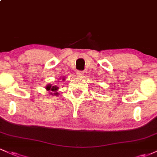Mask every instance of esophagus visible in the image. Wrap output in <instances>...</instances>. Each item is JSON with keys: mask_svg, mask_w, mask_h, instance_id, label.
Segmentation results:
<instances>
[{"mask_svg": "<svg viewBox=\"0 0 157 157\" xmlns=\"http://www.w3.org/2000/svg\"><path fill=\"white\" fill-rule=\"evenodd\" d=\"M77 75L78 77H82L83 76V72L82 71H78L77 72Z\"/></svg>", "mask_w": 157, "mask_h": 157, "instance_id": "esophagus-1", "label": "esophagus"}]
</instances>
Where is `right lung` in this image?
<instances>
[{
    "mask_svg": "<svg viewBox=\"0 0 157 157\" xmlns=\"http://www.w3.org/2000/svg\"><path fill=\"white\" fill-rule=\"evenodd\" d=\"M46 90H47V91H52L51 94H52V93H54V94L52 95H57V94H58V93L57 92V90H58V89H59L58 86H52V84H48L47 86H46Z\"/></svg>",
    "mask_w": 157,
    "mask_h": 157,
    "instance_id": "add662e5",
    "label": "right lung"
}]
</instances>
